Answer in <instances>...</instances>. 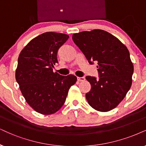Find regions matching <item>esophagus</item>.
<instances>
[{
  "mask_svg": "<svg viewBox=\"0 0 146 146\" xmlns=\"http://www.w3.org/2000/svg\"><path fill=\"white\" fill-rule=\"evenodd\" d=\"M85 77H77V80L79 81V82H84V81L85 80Z\"/></svg>",
  "mask_w": 146,
  "mask_h": 146,
  "instance_id": "esophagus-1",
  "label": "esophagus"
}]
</instances>
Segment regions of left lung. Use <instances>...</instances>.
<instances>
[{
    "label": "left lung",
    "mask_w": 146,
    "mask_h": 146,
    "mask_svg": "<svg viewBox=\"0 0 146 146\" xmlns=\"http://www.w3.org/2000/svg\"><path fill=\"white\" fill-rule=\"evenodd\" d=\"M72 39L90 64L98 62L99 79L86 77L91 84V90L86 94L88 104L100 112L114 109L132 85L133 64L129 50L117 38L102 29L73 34Z\"/></svg>",
    "instance_id": "left-lung-1"
}]
</instances>
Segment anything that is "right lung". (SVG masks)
I'll list each match as a JSON object with an SVG mask.
<instances>
[{
  "mask_svg": "<svg viewBox=\"0 0 146 146\" xmlns=\"http://www.w3.org/2000/svg\"><path fill=\"white\" fill-rule=\"evenodd\" d=\"M67 34L46 32L32 39L18 58L15 79L22 95L35 111L54 114L64 104L69 88L77 82L73 75L53 72L57 52L69 39Z\"/></svg>",
  "mask_w": 146,
  "mask_h": 146,
  "instance_id": "right-lung-1",
  "label": "right lung"
}]
</instances>
